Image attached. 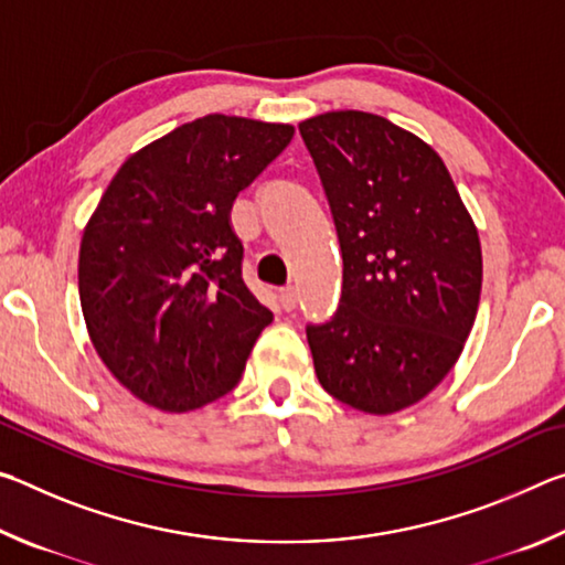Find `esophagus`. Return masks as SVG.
Segmentation results:
<instances>
[{"label": "esophagus", "instance_id": "obj_1", "mask_svg": "<svg viewBox=\"0 0 565 565\" xmlns=\"http://www.w3.org/2000/svg\"><path fill=\"white\" fill-rule=\"evenodd\" d=\"M296 301H299V296H296L294 286H284V289L279 291L281 309H284V311H294V309H296Z\"/></svg>", "mask_w": 565, "mask_h": 565}]
</instances>
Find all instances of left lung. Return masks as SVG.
Returning a JSON list of instances; mask_svg holds the SVG:
<instances>
[{
    "mask_svg": "<svg viewBox=\"0 0 565 565\" xmlns=\"http://www.w3.org/2000/svg\"><path fill=\"white\" fill-rule=\"evenodd\" d=\"M343 256L333 319L306 327L319 384L386 416L418 404L461 356L481 299L478 228L444 159L379 114L299 124Z\"/></svg>",
    "mask_w": 565,
    "mask_h": 565,
    "instance_id": "8db88e82",
    "label": "left lung"
}]
</instances>
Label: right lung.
<instances>
[{
    "label": "right lung",
    "mask_w": 565,
    "mask_h": 565,
    "mask_svg": "<svg viewBox=\"0 0 565 565\" xmlns=\"http://www.w3.org/2000/svg\"><path fill=\"white\" fill-rule=\"evenodd\" d=\"M291 124L206 114L134 151L79 246V301L114 379L169 414L228 394L274 313L242 279L232 206Z\"/></svg>",
    "instance_id": "add662e5"
}]
</instances>
